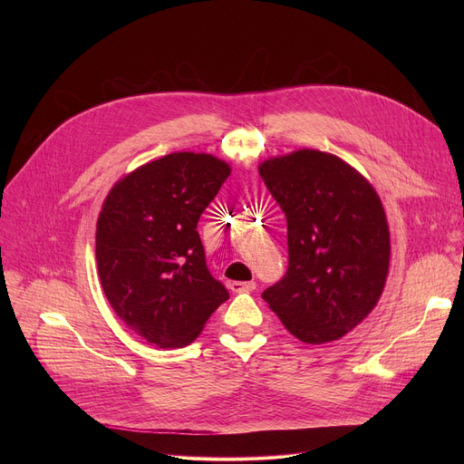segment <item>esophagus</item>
<instances>
[{"label":"esophagus","mask_w":464,"mask_h":464,"mask_svg":"<svg viewBox=\"0 0 464 464\" xmlns=\"http://www.w3.org/2000/svg\"><path fill=\"white\" fill-rule=\"evenodd\" d=\"M229 288H231V292H235V294H242V292H253V290L256 288V283H255V281H247V283L233 281V283L229 285Z\"/></svg>","instance_id":"esophagus-1"}]
</instances>
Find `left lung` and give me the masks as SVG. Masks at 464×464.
<instances>
[{"label": "left lung", "instance_id": "1", "mask_svg": "<svg viewBox=\"0 0 464 464\" xmlns=\"http://www.w3.org/2000/svg\"><path fill=\"white\" fill-rule=\"evenodd\" d=\"M258 174L286 217L288 268L262 299L304 343L345 336L374 308L389 268L376 190L333 154L297 150Z\"/></svg>", "mask_w": 464, "mask_h": 464}]
</instances>
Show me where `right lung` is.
I'll return each mask as SVG.
<instances>
[{
  "mask_svg": "<svg viewBox=\"0 0 464 464\" xmlns=\"http://www.w3.org/2000/svg\"><path fill=\"white\" fill-rule=\"evenodd\" d=\"M229 172L209 154L176 152L106 196L95 247L102 290L131 333L161 349L188 345L229 299L196 231Z\"/></svg>",
  "mask_w": 464,
  "mask_h": 464,
  "instance_id": "obj_1",
  "label": "right lung"
}]
</instances>
